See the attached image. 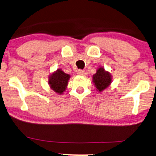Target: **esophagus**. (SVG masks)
Here are the masks:
<instances>
[{
  "instance_id": "esophagus-1",
  "label": "esophagus",
  "mask_w": 156,
  "mask_h": 156,
  "mask_svg": "<svg viewBox=\"0 0 156 156\" xmlns=\"http://www.w3.org/2000/svg\"><path fill=\"white\" fill-rule=\"evenodd\" d=\"M77 74L79 75H84V70H81V69H80V70L77 71Z\"/></svg>"
}]
</instances>
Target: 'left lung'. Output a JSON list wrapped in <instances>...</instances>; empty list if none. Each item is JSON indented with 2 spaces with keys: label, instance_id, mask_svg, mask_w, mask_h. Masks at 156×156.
<instances>
[{
  "label": "left lung",
  "instance_id": "left-lung-1",
  "mask_svg": "<svg viewBox=\"0 0 156 156\" xmlns=\"http://www.w3.org/2000/svg\"><path fill=\"white\" fill-rule=\"evenodd\" d=\"M93 82L97 91L101 93L110 86L112 82V76L110 72L105 71L103 66H101L97 69V72L93 76Z\"/></svg>",
  "mask_w": 156,
  "mask_h": 156
}]
</instances>
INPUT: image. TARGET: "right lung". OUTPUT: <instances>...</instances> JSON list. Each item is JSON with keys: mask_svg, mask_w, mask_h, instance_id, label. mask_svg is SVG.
Masks as SVG:
<instances>
[{"mask_svg": "<svg viewBox=\"0 0 156 156\" xmlns=\"http://www.w3.org/2000/svg\"><path fill=\"white\" fill-rule=\"evenodd\" d=\"M70 76V75L64 73L61 69H58L49 76L50 87L58 95H61L66 89Z\"/></svg>", "mask_w": 156, "mask_h": 156, "instance_id": "right-lung-1", "label": "right lung"}]
</instances>
